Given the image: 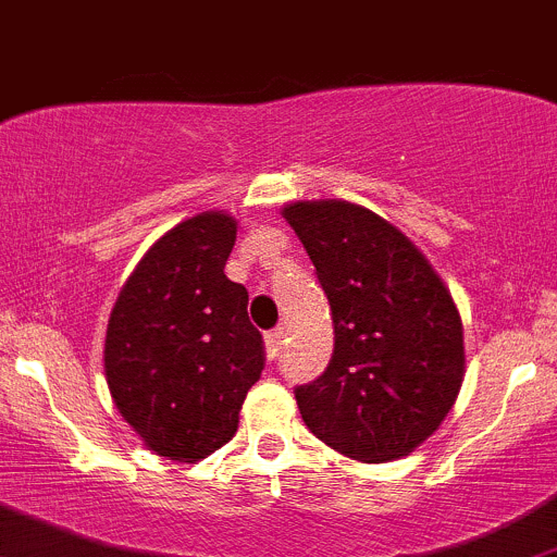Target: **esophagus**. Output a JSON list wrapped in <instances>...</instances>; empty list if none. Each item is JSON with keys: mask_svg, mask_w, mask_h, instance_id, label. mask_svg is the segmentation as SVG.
Instances as JSON below:
<instances>
[{"mask_svg": "<svg viewBox=\"0 0 557 557\" xmlns=\"http://www.w3.org/2000/svg\"><path fill=\"white\" fill-rule=\"evenodd\" d=\"M284 337H286V330L284 326H276V330H271L265 335V346H268V351L273 354V357H276V351L281 348V343H284Z\"/></svg>", "mask_w": 557, "mask_h": 557, "instance_id": "1", "label": "esophagus"}]
</instances>
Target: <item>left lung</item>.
<instances>
[{
	"mask_svg": "<svg viewBox=\"0 0 557 557\" xmlns=\"http://www.w3.org/2000/svg\"><path fill=\"white\" fill-rule=\"evenodd\" d=\"M330 300L335 348L295 388L306 426L343 456L403 458L437 432L463 381V330L426 257L370 209L302 200L284 209Z\"/></svg>",
	"mask_w": 557,
	"mask_h": 557,
	"instance_id": "8db88e82",
	"label": "left lung"
}]
</instances>
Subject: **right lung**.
Segmentation results:
<instances>
[{
    "instance_id": "obj_1",
    "label": "right lung",
    "mask_w": 557,
    "mask_h": 557,
    "mask_svg": "<svg viewBox=\"0 0 557 557\" xmlns=\"http://www.w3.org/2000/svg\"><path fill=\"white\" fill-rule=\"evenodd\" d=\"M236 220L206 211L141 257L112 308L104 343L109 392L147 448L200 461L238 429L262 372L249 292L225 276Z\"/></svg>"
}]
</instances>
